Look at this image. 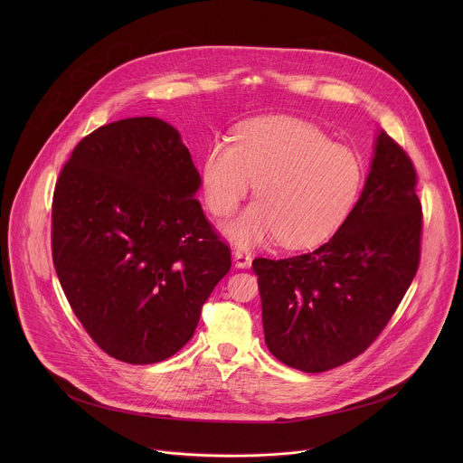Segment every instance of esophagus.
Here are the masks:
<instances>
[{"label": "esophagus", "mask_w": 463, "mask_h": 463, "mask_svg": "<svg viewBox=\"0 0 463 463\" xmlns=\"http://www.w3.org/2000/svg\"><path fill=\"white\" fill-rule=\"evenodd\" d=\"M234 261H236V266L241 268V269H243V268H249L250 261H252L250 252L245 250V249H236V250H234Z\"/></svg>", "instance_id": "esophagus-1"}]
</instances>
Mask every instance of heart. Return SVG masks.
I'll return each instance as SVG.
<instances>
[{"label":"heart","instance_id":"obj_1","mask_svg":"<svg viewBox=\"0 0 463 463\" xmlns=\"http://www.w3.org/2000/svg\"><path fill=\"white\" fill-rule=\"evenodd\" d=\"M256 181L250 205L227 225L240 245L275 238L304 249L332 236L350 214L363 181L359 159L332 145L315 126L289 118H254L234 143L214 141L203 161L205 200L213 214L231 216Z\"/></svg>","mask_w":463,"mask_h":463}]
</instances>
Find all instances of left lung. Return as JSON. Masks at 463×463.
Instances as JSON below:
<instances>
[{"label": "left lung", "instance_id": "1", "mask_svg": "<svg viewBox=\"0 0 463 463\" xmlns=\"http://www.w3.org/2000/svg\"><path fill=\"white\" fill-rule=\"evenodd\" d=\"M412 159L381 131L359 202L318 249L254 258L269 352L318 373L361 355L384 329L420 268L423 213Z\"/></svg>", "mask_w": 463, "mask_h": 463}]
</instances>
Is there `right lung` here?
I'll use <instances>...</instances> for the list:
<instances>
[{"label":"right lung","instance_id":"obj_1","mask_svg":"<svg viewBox=\"0 0 463 463\" xmlns=\"http://www.w3.org/2000/svg\"><path fill=\"white\" fill-rule=\"evenodd\" d=\"M177 129L156 117L97 128L56 179L52 263L88 335L129 364L172 357L231 269Z\"/></svg>","mask_w":463,"mask_h":463}]
</instances>
